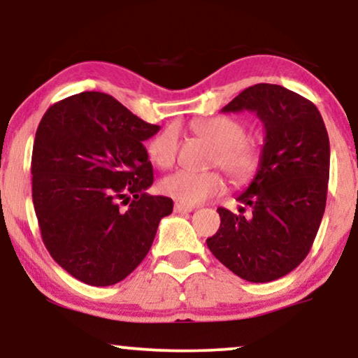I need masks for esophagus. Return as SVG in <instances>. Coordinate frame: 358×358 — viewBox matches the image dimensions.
I'll return each mask as SVG.
<instances>
[{"label": "esophagus", "mask_w": 358, "mask_h": 358, "mask_svg": "<svg viewBox=\"0 0 358 358\" xmlns=\"http://www.w3.org/2000/svg\"><path fill=\"white\" fill-rule=\"evenodd\" d=\"M192 210H194V207H189V205L178 203V202L174 203V212L176 213H189V212H192Z\"/></svg>", "instance_id": "obj_1"}]
</instances>
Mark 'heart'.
Returning <instances> with one entry per match:
<instances>
[{"label":"heart","mask_w":358,"mask_h":358,"mask_svg":"<svg viewBox=\"0 0 358 358\" xmlns=\"http://www.w3.org/2000/svg\"><path fill=\"white\" fill-rule=\"evenodd\" d=\"M192 130L215 148L212 166H220L229 180L236 185L251 182L261 171L264 143L261 136H246L243 120L228 115H217L197 120ZM150 158L159 168H171L178 159L179 131L174 125L166 127L148 145ZM161 190L168 197L184 205H197L222 194L224 179L218 171L190 173L178 171L161 182Z\"/></svg>","instance_id":"1"}]
</instances>
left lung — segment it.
Listing matches in <instances>:
<instances>
[{
	"label": "left lung",
	"instance_id": "1",
	"mask_svg": "<svg viewBox=\"0 0 358 358\" xmlns=\"http://www.w3.org/2000/svg\"><path fill=\"white\" fill-rule=\"evenodd\" d=\"M223 112H256L266 127L264 159L238 202L251 215L220 207L222 223L207 239L215 257L248 282L277 280L308 256L326 208L329 136L317 107L278 85H254Z\"/></svg>",
	"mask_w": 358,
	"mask_h": 358
}]
</instances>
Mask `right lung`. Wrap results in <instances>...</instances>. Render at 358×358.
Segmentation results:
<instances>
[{"label":"right lung","mask_w":358,"mask_h":358,"mask_svg":"<svg viewBox=\"0 0 358 358\" xmlns=\"http://www.w3.org/2000/svg\"><path fill=\"white\" fill-rule=\"evenodd\" d=\"M158 130L96 91L55 102L37 127L31 173L42 241L87 285L134 272L173 212L169 197L146 194L153 166L143 141Z\"/></svg>","instance_id":"right-lung-1"}]
</instances>
